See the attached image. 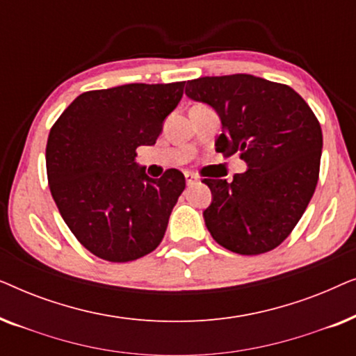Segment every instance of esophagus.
<instances>
[{
  "mask_svg": "<svg viewBox=\"0 0 356 356\" xmlns=\"http://www.w3.org/2000/svg\"><path fill=\"white\" fill-rule=\"evenodd\" d=\"M184 178H186V184L188 186H191V184H194L197 181V175H194L191 172H186L184 173Z\"/></svg>",
  "mask_w": 356,
  "mask_h": 356,
  "instance_id": "34e87169",
  "label": "esophagus"
}]
</instances>
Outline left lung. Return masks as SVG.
Here are the masks:
<instances>
[{
    "mask_svg": "<svg viewBox=\"0 0 356 356\" xmlns=\"http://www.w3.org/2000/svg\"><path fill=\"white\" fill-rule=\"evenodd\" d=\"M186 95L220 115L217 152H238L248 163L230 183L202 179L213 196L204 211L207 230L236 254L272 251L293 232L318 184V118L291 87L251 74L188 81Z\"/></svg>",
    "mask_w": 356,
    "mask_h": 356,
    "instance_id": "obj_1",
    "label": "left lung"
}]
</instances>
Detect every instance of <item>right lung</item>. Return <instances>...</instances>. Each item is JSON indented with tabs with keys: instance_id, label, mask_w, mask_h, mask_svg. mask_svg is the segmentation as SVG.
I'll return each mask as SVG.
<instances>
[{
	"instance_id": "add662e5",
	"label": "right lung",
	"mask_w": 356,
	"mask_h": 356,
	"mask_svg": "<svg viewBox=\"0 0 356 356\" xmlns=\"http://www.w3.org/2000/svg\"><path fill=\"white\" fill-rule=\"evenodd\" d=\"M184 82L126 84L81 94L51 126L47 177L63 220L86 250L110 262L152 252L183 193L184 175L159 179L136 163L177 108Z\"/></svg>"
}]
</instances>
